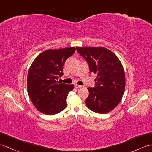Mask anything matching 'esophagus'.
Listing matches in <instances>:
<instances>
[{"label": "esophagus", "mask_w": 152, "mask_h": 152, "mask_svg": "<svg viewBox=\"0 0 152 152\" xmlns=\"http://www.w3.org/2000/svg\"><path fill=\"white\" fill-rule=\"evenodd\" d=\"M75 88H82V86H80V85H78V84H75Z\"/></svg>", "instance_id": "obj_1"}]
</instances>
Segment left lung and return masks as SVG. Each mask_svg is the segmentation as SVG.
Instances as JSON below:
<instances>
[{"label": "left lung", "mask_w": 152, "mask_h": 152, "mask_svg": "<svg viewBox=\"0 0 152 152\" xmlns=\"http://www.w3.org/2000/svg\"><path fill=\"white\" fill-rule=\"evenodd\" d=\"M77 52L86 61L90 73H95L94 88H88V108L98 113L113 110L123 97L125 74L119 59L112 51L103 47H77Z\"/></svg>", "instance_id": "left-lung-1"}]
</instances>
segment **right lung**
<instances>
[{"mask_svg": "<svg viewBox=\"0 0 152 152\" xmlns=\"http://www.w3.org/2000/svg\"><path fill=\"white\" fill-rule=\"evenodd\" d=\"M75 48L48 50L33 62L28 74V92L32 103L40 112L55 115L64 110L68 93L73 84L61 83L66 59L75 53Z\"/></svg>", "mask_w": 152, "mask_h": 152, "instance_id": "add662e5", "label": "right lung"}]
</instances>
